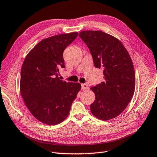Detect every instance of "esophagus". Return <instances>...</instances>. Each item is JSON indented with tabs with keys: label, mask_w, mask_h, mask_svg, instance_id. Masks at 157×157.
Instances as JSON below:
<instances>
[{
	"label": "esophagus",
	"mask_w": 157,
	"mask_h": 157,
	"mask_svg": "<svg viewBox=\"0 0 157 157\" xmlns=\"http://www.w3.org/2000/svg\"><path fill=\"white\" fill-rule=\"evenodd\" d=\"M82 88L83 90H86V89H89V86L87 84H82Z\"/></svg>",
	"instance_id": "esophagus-1"
}]
</instances>
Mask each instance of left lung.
Instances as JSON below:
<instances>
[{
  "mask_svg": "<svg viewBox=\"0 0 157 157\" xmlns=\"http://www.w3.org/2000/svg\"><path fill=\"white\" fill-rule=\"evenodd\" d=\"M79 36L92 54L96 68L103 69V82L90 89L95 94L90 111L97 118L109 120L128 105L135 89L131 58L120 40L102 31H82Z\"/></svg>",
  "mask_w": 157,
  "mask_h": 157,
  "instance_id": "1",
  "label": "left lung"
}]
</instances>
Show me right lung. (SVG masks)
I'll return each mask as SVG.
<instances>
[{"label": "right lung", "instance_id": "1", "mask_svg": "<svg viewBox=\"0 0 157 157\" xmlns=\"http://www.w3.org/2000/svg\"><path fill=\"white\" fill-rule=\"evenodd\" d=\"M78 32L59 34L40 40L27 54L21 72L20 92L29 111L40 122L60 124L69 114L82 86L59 79L65 68L63 54Z\"/></svg>", "mask_w": 157, "mask_h": 157}]
</instances>
